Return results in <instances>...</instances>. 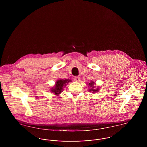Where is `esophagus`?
<instances>
[{
	"label": "esophagus",
	"instance_id": "34e87169",
	"mask_svg": "<svg viewBox=\"0 0 147 147\" xmlns=\"http://www.w3.org/2000/svg\"><path fill=\"white\" fill-rule=\"evenodd\" d=\"M80 80V78L79 77H76L74 78V80L76 82H79Z\"/></svg>",
	"mask_w": 147,
	"mask_h": 147
}]
</instances>
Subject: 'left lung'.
<instances>
[{
  "label": "left lung",
  "mask_w": 147,
  "mask_h": 147,
  "mask_svg": "<svg viewBox=\"0 0 147 147\" xmlns=\"http://www.w3.org/2000/svg\"><path fill=\"white\" fill-rule=\"evenodd\" d=\"M95 85L96 83L94 81H91L89 83H88V90L89 92H91V93L92 94H95L96 92H98V91L100 90V88L98 86H97L96 88H95Z\"/></svg>",
  "instance_id": "left-lung-1"
}]
</instances>
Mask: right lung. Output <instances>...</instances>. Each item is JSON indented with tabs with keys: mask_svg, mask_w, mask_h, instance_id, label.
<instances>
[{
	"mask_svg": "<svg viewBox=\"0 0 147 147\" xmlns=\"http://www.w3.org/2000/svg\"><path fill=\"white\" fill-rule=\"evenodd\" d=\"M71 82V79H59L57 80L52 88L51 89V92L55 94V95L58 96L63 91V88L66 86L67 84Z\"/></svg>",
	"mask_w": 147,
	"mask_h": 147,
	"instance_id": "obj_1",
	"label": "right lung"
}]
</instances>
